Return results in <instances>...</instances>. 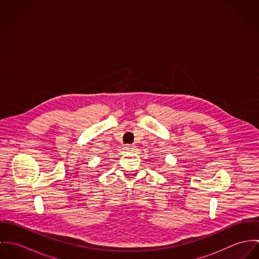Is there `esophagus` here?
Listing matches in <instances>:
<instances>
[{
    "mask_svg": "<svg viewBox=\"0 0 259 259\" xmlns=\"http://www.w3.org/2000/svg\"><path fill=\"white\" fill-rule=\"evenodd\" d=\"M124 150H127V151H132V150H135V146H132V145H126L124 146Z\"/></svg>",
    "mask_w": 259,
    "mask_h": 259,
    "instance_id": "esophagus-1",
    "label": "esophagus"
}]
</instances>
